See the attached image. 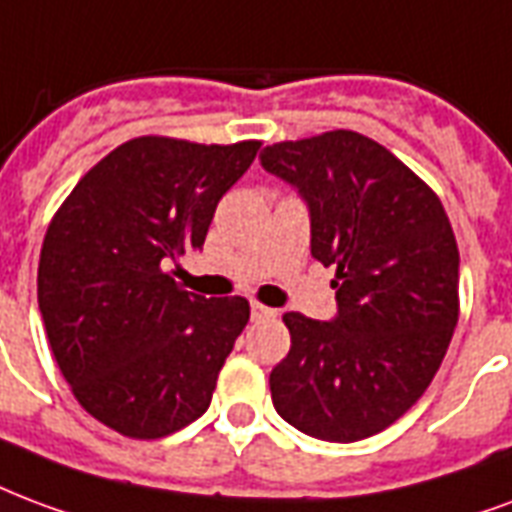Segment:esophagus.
I'll list each match as a JSON object with an SVG mask.
<instances>
[{"mask_svg": "<svg viewBox=\"0 0 512 512\" xmlns=\"http://www.w3.org/2000/svg\"><path fill=\"white\" fill-rule=\"evenodd\" d=\"M249 312H252V320H255V323H260V320H274V317H276V309H271V306L257 304V301H252Z\"/></svg>", "mask_w": 512, "mask_h": 512, "instance_id": "34e87169", "label": "esophagus"}]
</instances>
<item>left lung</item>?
I'll use <instances>...</instances> for the list:
<instances>
[{
    "mask_svg": "<svg viewBox=\"0 0 512 512\" xmlns=\"http://www.w3.org/2000/svg\"><path fill=\"white\" fill-rule=\"evenodd\" d=\"M260 165L309 208L312 257L336 266L328 323L285 314L290 352L271 372L282 418L358 442L423 396L458 323V246L423 181L366 135L333 130L266 146Z\"/></svg>",
    "mask_w": 512,
    "mask_h": 512,
    "instance_id": "left-lung-1",
    "label": "left lung"
}]
</instances>
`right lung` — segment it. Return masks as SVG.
<instances>
[{"label": "right lung", "mask_w": 512, "mask_h": 512, "mask_svg": "<svg viewBox=\"0 0 512 512\" xmlns=\"http://www.w3.org/2000/svg\"><path fill=\"white\" fill-rule=\"evenodd\" d=\"M257 149L127 140L75 184L45 233L37 304L54 358L83 410L124 437H168L211 404L249 304L187 293L168 268L203 249Z\"/></svg>", "instance_id": "obj_1"}]
</instances>
